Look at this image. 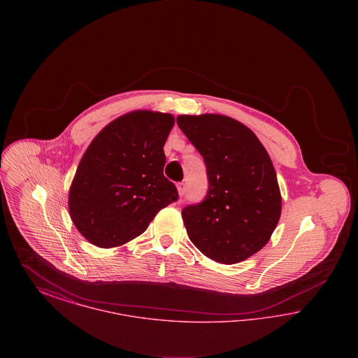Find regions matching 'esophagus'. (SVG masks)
Listing matches in <instances>:
<instances>
[{
  "label": "esophagus",
  "instance_id": "obj_1",
  "mask_svg": "<svg viewBox=\"0 0 358 358\" xmlns=\"http://www.w3.org/2000/svg\"><path fill=\"white\" fill-rule=\"evenodd\" d=\"M177 190H178V194L182 197V196L185 194V190H187L185 184H184V182H178V184H177Z\"/></svg>",
  "mask_w": 358,
  "mask_h": 358
}]
</instances>
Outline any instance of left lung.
<instances>
[{
    "instance_id": "obj_1",
    "label": "left lung",
    "mask_w": 358,
    "mask_h": 358,
    "mask_svg": "<svg viewBox=\"0 0 358 358\" xmlns=\"http://www.w3.org/2000/svg\"><path fill=\"white\" fill-rule=\"evenodd\" d=\"M177 124L204 158L209 190L182 209L190 241L222 264L240 263L271 238L282 212L273 161L241 122L219 115H178Z\"/></svg>"
}]
</instances>
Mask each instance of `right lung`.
I'll list each match as a JSON object with an SVG mask.
<instances>
[{
  "mask_svg": "<svg viewBox=\"0 0 358 358\" xmlns=\"http://www.w3.org/2000/svg\"><path fill=\"white\" fill-rule=\"evenodd\" d=\"M173 126L171 114L136 110L92 139L69 194L71 220L91 244L113 248L129 243L177 200V189L164 176V145Z\"/></svg>",
  "mask_w": 358,
  "mask_h": 358,
  "instance_id": "obj_1",
  "label": "right lung"
}]
</instances>
